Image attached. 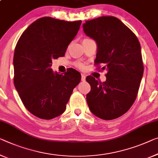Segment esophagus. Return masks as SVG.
I'll return each mask as SVG.
<instances>
[{
	"instance_id": "1",
	"label": "esophagus",
	"mask_w": 158,
	"mask_h": 158,
	"mask_svg": "<svg viewBox=\"0 0 158 158\" xmlns=\"http://www.w3.org/2000/svg\"><path fill=\"white\" fill-rule=\"evenodd\" d=\"M86 80V75L84 74H81V81H84Z\"/></svg>"
}]
</instances>
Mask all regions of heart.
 Returning a JSON list of instances; mask_svg holds the SVG:
<instances>
[{"label": "heart", "mask_w": 158, "mask_h": 158, "mask_svg": "<svg viewBox=\"0 0 158 158\" xmlns=\"http://www.w3.org/2000/svg\"><path fill=\"white\" fill-rule=\"evenodd\" d=\"M77 66H78L79 68H84V65L81 64H77Z\"/></svg>", "instance_id": "obj_1"}]
</instances>
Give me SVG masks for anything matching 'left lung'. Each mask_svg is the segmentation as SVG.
<instances>
[{"instance_id": "obj_1", "label": "left lung", "mask_w": 158, "mask_h": 158, "mask_svg": "<svg viewBox=\"0 0 158 158\" xmlns=\"http://www.w3.org/2000/svg\"><path fill=\"white\" fill-rule=\"evenodd\" d=\"M84 32L96 41V65L106 69V80L86 78L91 91L86 95L89 108L103 120L117 118L128 111L135 102L143 75L140 42L119 19L103 16L83 24Z\"/></svg>"}]
</instances>
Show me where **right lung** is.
Here are the masks:
<instances>
[{
	"label": "right lung",
	"instance_id": "right-lung-1",
	"mask_svg": "<svg viewBox=\"0 0 158 158\" xmlns=\"http://www.w3.org/2000/svg\"><path fill=\"white\" fill-rule=\"evenodd\" d=\"M81 21L41 18L23 32L13 57L14 85L25 108L34 116L49 120L64 112L81 74L68 69L60 74L51 69L52 60L64 56Z\"/></svg>",
	"mask_w": 158,
	"mask_h": 158
}]
</instances>
